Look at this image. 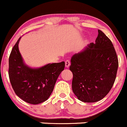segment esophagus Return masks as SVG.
Returning <instances> with one entry per match:
<instances>
[{
    "mask_svg": "<svg viewBox=\"0 0 127 127\" xmlns=\"http://www.w3.org/2000/svg\"><path fill=\"white\" fill-rule=\"evenodd\" d=\"M65 66H66V67H69L70 66V61L69 60H66L65 61Z\"/></svg>",
    "mask_w": 127,
    "mask_h": 127,
    "instance_id": "1",
    "label": "esophagus"
}]
</instances>
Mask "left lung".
Segmentation results:
<instances>
[{
	"instance_id": "obj_1",
	"label": "left lung",
	"mask_w": 127,
	"mask_h": 127,
	"mask_svg": "<svg viewBox=\"0 0 127 127\" xmlns=\"http://www.w3.org/2000/svg\"><path fill=\"white\" fill-rule=\"evenodd\" d=\"M95 43H91L71 60L72 89L79 100L95 102L102 99L114 85L119 61L110 39L100 30Z\"/></svg>"
}]
</instances>
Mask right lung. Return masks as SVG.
<instances>
[{
  "label": "right lung",
  "mask_w": 127,
  "mask_h": 127,
  "mask_svg": "<svg viewBox=\"0 0 127 127\" xmlns=\"http://www.w3.org/2000/svg\"><path fill=\"white\" fill-rule=\"evenodd\" d=\"M21 37L13 46L8 60V76L15 93L27 103L38 104L46 101L54 89L65 63H50L32 68L24 63L18 50Z\"/></svg>",
  "instance_id": "1"
}]
</instances>
